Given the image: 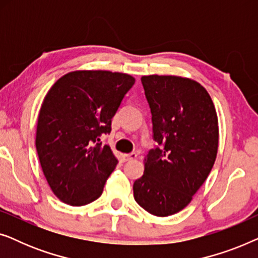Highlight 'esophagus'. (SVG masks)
<instances>
[{
  "label": "esophagus",
  "mask_w": 258,
  "mask_h": 258,
  "mask_svg": "<svg viewBox=\"0 0 258 258\" xmlns=\"http://www.w3.org/2000/svg\"><path fill=\"white\" fill-rule=\"evenodd\" d=\"M137 157L136 153H132V154H122V160L123 161H130V160H135Z\"/></svg>",
  "instance_id": "1"
}]
</instances>
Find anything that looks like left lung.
<instances>
[{"label":"left lung","mask_w":258,"mask_h":258,"mask_svg":"<svg viewBox=\"0 0 258 258\" xmlns=\"http://www.w3.org/2000/svg\"><path fill=\"white\" fill-rule=\"evenodd\" d=\"M160 144L144 157V174L134 183V197L158 217L188 206L209 176L218 149V118L206 88L174 75L142 76Z\"/></svg>","instance_id":"1"}]
</instances>
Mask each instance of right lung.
Returning a JSON list of instances; mask_svg holds the SVG:
<instances>
[{"mask_svg":"<svg viewBox=\"0 0 258 258\" xmlns=\"http://www.w3.org/2000/svg\"><path fill=\"white\" fill-rule=\"evenodd\" d=\"M129 74L75 70L56 81L38 114L36 150L51 191L63 203L86 206L102 195L117 158L97 143L134 86Z\"/></svg>","mask_w":258,"mask_h":258,"instance_id":"right-lung-1","label":"right lung"}]
</instances>
